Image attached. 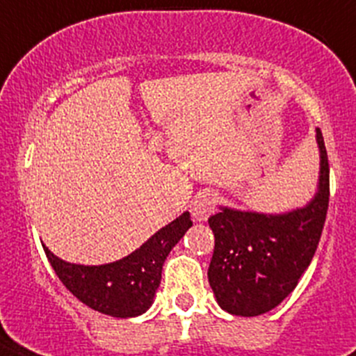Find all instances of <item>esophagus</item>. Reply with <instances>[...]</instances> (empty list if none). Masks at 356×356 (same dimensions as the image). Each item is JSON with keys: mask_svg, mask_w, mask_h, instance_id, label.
<instances>
[{"mask_svg": "<svg viewBox=\"0 0 356 356\" xmlns=\"http://www.w3.org/2000/svg\"><path fill=\"white\" fill-rule=\"evenodd\" d=\"M216 205L218 197L214 192H211V190L209 192H200L192 201V205H190V212H192L195 222H207L212 212L216 211Z\"/></svg>", "mask_w": 356, "mask_h": 356, "instance_id": "34e87169", "label": "esophagus"}]
</instances>
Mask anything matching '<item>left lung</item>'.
<instances>
[{
	"label": "left lung",
	"instance_id": "8db88e82",
	"mask_svg": "<svg viewBox=\"0 0 356 356\" xmlns=\"http://www.w3.org/2000/svg\"><path fill=\"white\" fill-rule=\"evenodd\" d=\"M320 183L309 205L286 214L222 209L209 218L214 253L209 282L229 314L260 316L275 309L309 268L329 209V161L320 129Z\"/></svg>",
	"mask_w": 356,
	"mask_h": 356
}]
</instances>
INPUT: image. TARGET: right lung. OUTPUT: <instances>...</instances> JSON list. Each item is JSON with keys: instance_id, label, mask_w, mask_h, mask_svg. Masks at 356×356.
<instances>
[{"instance_id": "obj_1", "label": "right lung", "mask_w": 356, "mask_h": 356, "mask_svg": "<svg viewBox=\"0 0 356 356\" xmlns=\"http://www.w3.org/2000/svg\"><path fill=\"white\" fill-rule=\"evenodd\" d=\"M190 227L192 220L184 212L136 251L103 266L70 264L55 257L46 245L44 251L58 279L81 303L114 318H134L151 307L161 284L164 260Z\"/></svg>"}]
</instances>
